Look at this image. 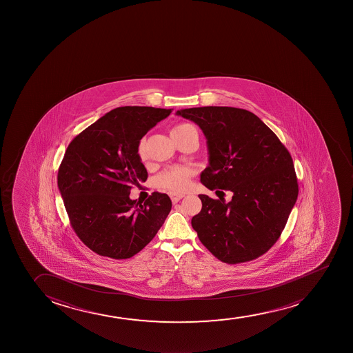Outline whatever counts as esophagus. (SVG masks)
Wrapping results in <instances>:
<instances>
[{
    "instance_id": "esophagus-1",
    "label": "esophagus",
    "mask_w": 353,
    "mask_h": 353,
    "mask_svg": "<svg viewBox=\"0 0 353 353\" xmlns=\"http://www.w3.org/2000/svg\"><path fill=\"white\" fill-rule=\"evenodd\" d=\"M183 197V194H176V193H170V199L172 202L178 203L181 198Z\"/></svg>"
}]
</instances>
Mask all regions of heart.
I'll list each match as a JSON object with an SVG mask.
<instances>
[{"label":"heart","instance_id":"b5f03b06","mask_svg":"<svg viewBox=\"0 0 353 353\" xmlns=\"http://www.w3.org/2000/svg\"><path fill=\"white\" fill-rule=\"evenodd\" d=\"M188 128H194L190 123H180L172 128L170 133H178V132L185 131ZM139 156L141 159L145 157V151L144 146H139ZM192 176V170H188L186 167H172L162 172L157 179L156 183L160 188H165L170 192L180 193L188 190L190 186V179Z\"/></svg>","mask_w":353,"mask_h":353}]
</instances>
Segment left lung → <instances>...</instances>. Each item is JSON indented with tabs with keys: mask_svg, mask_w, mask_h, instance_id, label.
Listing matches in <instances>:
<instances>
[{
	"mask_svg": "<svg viewBox=\"0 0 353 353\" xmlns=\"http://www.w3.org/2000/svg\"><path fill=\"white\" fill-rule=\"evenodd\" d=\"M176 115L197 123L207 138L209 165L201 174L203 185L233 193L230 202L198 196L202 210L191 221L198 238L225 263L265 254L280 238L298 197L291 154L249 110L199 107Z\"/></svg>",
	"mask_w": 353,
	"mask_h": 353,
	"instance_id": "left-lung-1",
	"label": "left lung"
}]
</instances>
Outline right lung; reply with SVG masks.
<instances>
[{"instance_id": "right-lung-1", "label": "right lung", "mask_w": 353, "mask_h": 353, "mask_svg": "<svg viewBox=\"0 0 353 353\" xmlns=\"http://www.w3.org/2000/svg\"><path fill=\"white\" fill-rule=\"evenodd\" d=\"M172 109L119 107L99 118L70 143L57 186L79 239L96 254L126 259L150 243L172 209L165 193L144 204L130 198L148 179L138 146L146 132Z\"/></svg>"}]
</instances>
